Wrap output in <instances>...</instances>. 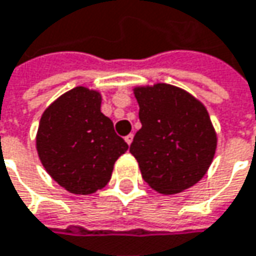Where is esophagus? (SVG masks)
Returning a JSON list of instances; mask_svg holds the SVG:
<instances>
[{"label":"esophagus","instance_id":"obj_1","mask_svg":"<svg viewBox=\"0 0 256 256\" xmlns=\"http://www.w3.org/2000/svg\"><path fill=\"white\" fill-rule=\"evenodd\" d=\"M124 140H126V143L128 144H132V142H133V134L130 133V134H128L126 138H124Z\"/></svg>","mask_w":256,"mask_h":256}]
</instances>
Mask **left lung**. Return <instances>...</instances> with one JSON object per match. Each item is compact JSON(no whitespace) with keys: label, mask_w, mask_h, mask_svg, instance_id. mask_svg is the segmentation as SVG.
<instances>
[{"label":"left lung","mask_w":256,"mask_h":256,"mask_svg":"<svg viewBox=\"0 0 256 256\" xmlns=\"http://www.w3.org/2000/svg\"><path fill=\"white\" fill-rule=\"evenodd\" d=\"M133 92L142 128L134 134L130 154L143 180L165 196L196 186L218 148V134L203 102L164 82L134 86Z\"/></svg>","instance_id":"1"}]
</instances>
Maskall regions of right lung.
Instances as JSON below:
<instances>
[{"label": "right lung", "mask_w": 256, "mask_h": 256, "mask_svg": "<svg viewBox=\"0 0 256 256\" xmlns=\"http://www.w3.org/2000/svg\"><path fill=\"white\" fill-rule=\"evenodd\" d=\"M42 165L72 194H92L104 188L116 160L128 144L101 113L100 91L75 86L43 112L36 134Z\"/></svg>", "instance_id": "obj_1"}]
</instances>
